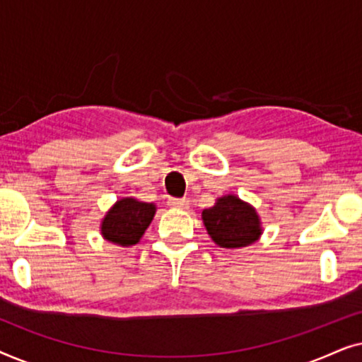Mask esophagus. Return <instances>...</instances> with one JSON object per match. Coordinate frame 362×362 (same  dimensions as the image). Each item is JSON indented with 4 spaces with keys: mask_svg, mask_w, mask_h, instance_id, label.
Listing matches in <instances>:
<instances>
[{
    "mask_svg": "<svg viewBox=\"0 0 362 362\" xmlns=\"http://www.w3.org/2000/svg\"><path fill=\"white\" fill-rule=\"evenodd\" d=\"M187 204H189V202L186 199H177V197H170V199H168V206L177 207V209H187Z\"/></svg>",
    "mask_w": 362,
    "mask_h": 362,
    "instance_id": "obj_1",
    "label": "esophagus"
}]
</instances>
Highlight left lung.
I'll return each mask as SVG.
<instances>
[{
    "mask_svg": "<svg viewBox=\"0 0 362 362\" xmlns=\"http://www.w3.org/2000/svg\"><path fill=\"white\" fill-rule=\"evenodd\" d=\"M202 221L211 239L224 249L247 247L262 234L257 211L232 194L219 197L214 206L202 211Z\"/></svg>",
    "mask_w": 362,
    "mask_h": 362,
    "instance_id": "8db88e82",
    "label": "left lung"
}]
</instances>
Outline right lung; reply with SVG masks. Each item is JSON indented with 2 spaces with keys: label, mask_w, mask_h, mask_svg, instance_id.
<instances>
[{
  "label": "right lung",
  "mask_w": 362,
  "mask_h": 362,
  "mask_svg": "<svg viewBox=\"0 0 362 362\" xmlns=\"http://www.w3.org/2000/svg\"><path fill=\"white\" fill-rule=\"evenodd\" d=\"M155 212L156 207L151 202L123 197L103 217L100 227L103 239L122 247L138 244L148 226L151 224Z\"/></svg>",
  "instance_id": "1"
}]
</instances>
